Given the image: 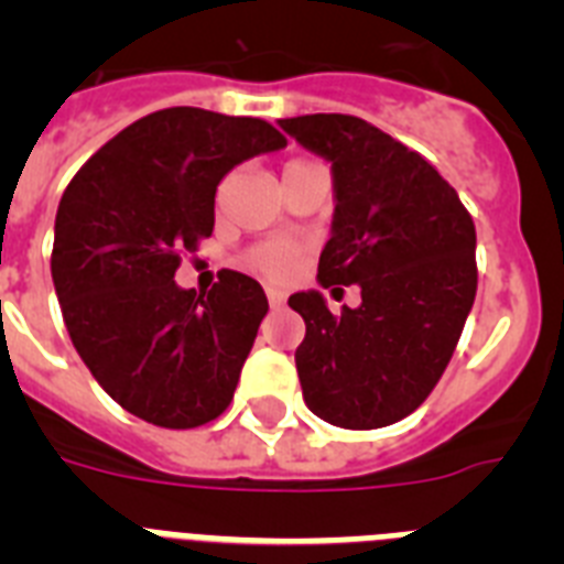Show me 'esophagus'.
Listing matches in <instances>:
<instances>
[{
	"instance_id": "obj_1",
	"label": "esophagus",
	"mask_w": 564,
	"mask_h": 564,
	"mask_svg": "<svg viewBox=\"0 0 564 564\" xmlns=\"http://www.w3.org/2000/svg\"><path fill=\"white\" fill-rule=\"evenodd\" d=\"M265 293H268V302H271L273 311H279V307H282L288 302V293L279 291V288H268Z\"/></svg>"
}]
</instances>
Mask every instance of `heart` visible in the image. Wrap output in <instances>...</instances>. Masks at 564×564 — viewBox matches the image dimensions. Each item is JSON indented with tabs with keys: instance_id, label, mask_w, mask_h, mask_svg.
Returning <instances> with one entry per match:
<instances>
[{
	"instance_id": "obj_1",
	"label": "heart",
	"mask_w": 564,
	"mask_h": 564,
	"mask_svg": "<svg viewBox=\"0 0 564 564\" xmlns=\"http://www.w3.org/2000/svg\"><path fill=\"white\" fill-rule=\"evenodd\" d=\"M296 163H305V161L299 158V161L288 163L285 169L296 166ZM299 259H302V248H299L296 242L282 237H271V239H262V242H253L251 248H246L242 257H239V265L259 273V276L271 279V282H288V279L296 273Z\"/></svg>"
}]
</instances>
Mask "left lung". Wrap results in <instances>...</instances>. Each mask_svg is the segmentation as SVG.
Returning <instances> with one entry per match:
<instances>
[{
	"instance_id": "8db88e82",
	"label": "left lung",
	"mask_w": 564,
	"mask_h": 564,
	"mask_svg": "<svg viewBox=\"0 0 564 564\" xmlns=\"http://www.w3.org/2000/svg\"><path fill=\"white\" fill-rule=\"evenodd\" d=\"M279 127L333 163L336 214L318 282L361 288V305L338 316L318 291L288 299L307 327L302 395L341 430L390 426L430 398L460 341L477 293L475 220L423 154L356 115Z\"/></svg>"
}]
</instances>
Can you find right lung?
Wrapping results in <instances>:
<instances>
[{
	"mask_svg": "<svg viewBox=\"0 0 564 564\" xmlns=\"http://www.w3.org/2000/svg\"><path fill=\"white\" fill-rule=\"evenodd\" d=\"M262 118L169 107L104 143L64 188L53 285L73 347L112 401L163 430L220 417L268 313L257 279L220 271L174 285L214 231V194L237 163L285 147Z\"/></svg>",
	"mask_w": 564,
	"mask_h": 564,
	"instance_id": "1",
	"label": "right lung"
}]
</instances>
